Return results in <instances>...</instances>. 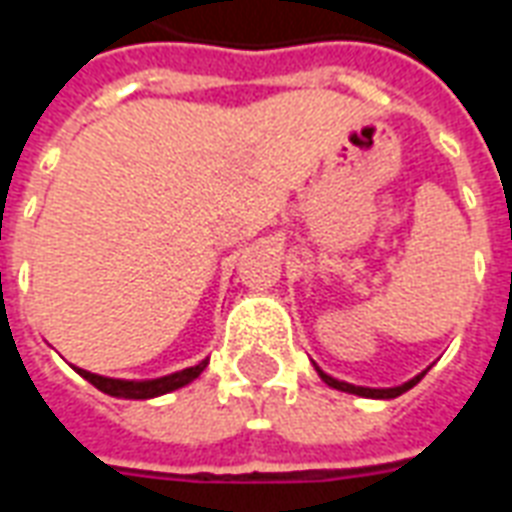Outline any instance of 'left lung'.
Returning <instances> with one entry per match:
<instances>
[{
    "label": "left lung",
    "mask_w": 512,
    "mask_h": 512,
    "mask_svg": "<svg viewBox=\"0 0 512 512\" xmlns=\"http://www.w3.org/2000/svg\"><path fill=\"white\" fill-rule=\"evenodd\" d=\"M315 370H318V376H321L326 384L332 386V389H340V392H351V395H359V397H376V400H389V397L403 395V392H408L411 386L419 384V378L425 376V373H419L417 378H411V381H406V384L389 386V389H370V386H354V384H345V381H337V378L326 376L321 367H315Z\"/></svg>",
    "instance_id": "8db88e82"
}]
</instances>
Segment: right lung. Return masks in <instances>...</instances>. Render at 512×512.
Here are the masks:
<instances>
[{"instance_id":"1","label":"right lung","mask_w":512,"mask_h":512,"mask_svg":"<svg viewBox=\"0 0 512 512\" xmlns=\"http://www.w3.org/2000/svg\"><path fill=\"white\" fill-rule=\"evenodd\" d=\"M205 365H208V359L200 362V365L186 367V370H180V373H172V376L153 378V381H123V378L95 376V373H87V370H82V367H76V373H79L82 378H87L95 389H101V392H106V395L126 397V400H147V397L167 395V392H172V389H180V386L191 384V381L205 370Z\"/></svg>"}]
</instances>
